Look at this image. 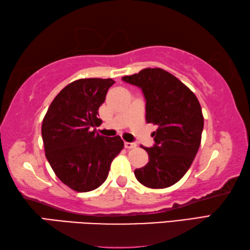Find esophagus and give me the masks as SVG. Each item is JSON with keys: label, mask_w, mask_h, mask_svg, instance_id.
Listing matches in <instances>:
<instances>
[{"label": "esophagus", "mask_w": 250, "mask_h": 250, "mask_svg": "<svg viewBox=\"0 0 250 250\" xmlns=\"http://www.w3.org/2000/svg\"><path fill=\"white\" fill-rule=\"evenodd\" d=\"M137 146V143L134 142H125V149H134Z\"/></svg>", "instance_id": "34e87169"}]
</instances>
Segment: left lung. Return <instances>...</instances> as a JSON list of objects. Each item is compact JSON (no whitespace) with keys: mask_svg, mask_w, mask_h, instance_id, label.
Segmentation results:
<instances>
[{"mask_svg":"<svg viewBox=\"0 0 250 250\" xmlns=\"http://www.w3.org/2000/svg\"><path fill=\"white\" fill-rule=\"evenodd\" d=\"M122 80L141 88L147 124L158 125L154 146L145 147L149 162L135 168L146 188H166L179 182L191 167L201 145L204 126L201 104L194 92L175 76L161 68H146Z\"/></svg>","mask_w":250,"mask_h":250,"instance_id":"obj_1","label":"left lung"}]
</instances>
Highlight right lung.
<instances>
[{
  "label": "right lung",
  "mask_w": 250,
  "mask_h": 250,
  "mask_svg": "<svg viewBox=\"0 0 250 250\" xmlns=\"http://www.w3.org/2000/svg\"><path fill=\"white\" fill-rule=\"evenodd\" d=\"M115 80L84 78L70 83L55 97L42 124L45 155L62 183L89 192L107 180L112 160L124 149L119 135L96 132L98 109Z\"/></svg>",
  "instance_id": "add662e5"
}]
</instances>
